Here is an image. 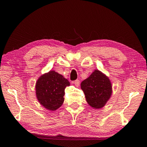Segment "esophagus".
I'll use <instances>...</instances> for the list:
<instances>
[{"instance_id":"esophagus-1","label":"esophagus","mask_w":147,"mask_h":147,"mask_svg":"<svg viewBox=\"0 0 147 147\" xmlns=\"http://www.w3.org/2000/svg\"><path fill=\"white\" fill-rule=\"evenodd\" d=\"M74 84H75L76 86H78L80 85V80H75V81L74 82Z\"/></svg>"}]
</instances>
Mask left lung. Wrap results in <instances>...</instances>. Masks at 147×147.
<instances>
[{
  "label": "left lung",
  "mask_w": 147,
  "mask_h": 147,
  "mask_svg": "<svg viewBox=\"0 0 147 147\" xmlns=\"http://www.w3.org/2000/svg\"><path fill=\"white\" fill-rule=\"evenodd\" d=\"M86 101L94 108H101L110 99L112 85L108 77L98 70H95L81 83Z\"/></svg>",
  "instance_id": "left-lung-1"
}]
</instances>
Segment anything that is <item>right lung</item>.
I'll return each instance as SVG.
<instances>
[{
  "mask_svg": "<svg viewBox=\"0 0 147 147\" xmlns=\"http://www.w3.org/2000/svg\"><path fill=\"white\" fill-rule=\"evenodd\" d=\"M69 82L61 74L50 71L41 76L36 83V95L40 104L49 110H55L64 101L65 88Z\"/></svg>",
  "mask_w": 147,
  "mask_h": 147,
  "instance_id": "1",
  "label": "right lung"
}]
</instances>
